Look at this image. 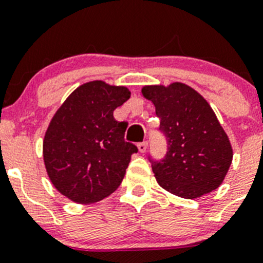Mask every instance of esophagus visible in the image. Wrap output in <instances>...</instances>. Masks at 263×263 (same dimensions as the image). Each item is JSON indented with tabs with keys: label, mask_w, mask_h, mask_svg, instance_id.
<instances>
[{
	"label": "esophagus",
	"mask_w": 263,
	"mask_h": 263,
	"mask_svg": "<svg viewBox=\"0 0 263 263\" xmlns=\"http://www.w3.org/2000/svg\"><path fill=\"white\" fill-rule=\"evenodd\" d=\"M137 147H139V152L140 153H145L147 149V142L144 141V142H140V144H137Z\"/></svg>",
	"instance_id": "obj_1"
}]
</instances>
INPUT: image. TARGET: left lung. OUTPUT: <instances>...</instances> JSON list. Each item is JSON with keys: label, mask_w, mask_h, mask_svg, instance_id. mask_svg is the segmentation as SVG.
<instances>
[{"label": "left lung", "mask_w": 263, "mask_h": 263, "mask_svg": "<svg viewBox=\"0 0 263 263\" xmlns=\"http://www.w3.org/2000/svg\"><path fill=\"white\" fill-rule=\"evenodd\" d=\"M141 92L154 104L167 140L163 159L149 157L158 183L186 199L216 190L230 168L233 149L207 100L180 82L145 86Z\"/></svg>", "instance_id": "8db88e82"}]
</instances>
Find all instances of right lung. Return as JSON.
<instances>
[{
  "instance_id": "add662e5",
  "label": "right lung",
  "mask_w": 263,
  "mask_h": 263,
  "mask_svg": "<svg viewBox=\"0 0 263 263\" xmlns=\"http://www.w3.org/2000/svg\"><path fill=\"white\" fill-rule=\"evenodd\" d=\"M131 96L123 86L92 81L59 108L43 140V160L52 185L76 203H95L121 185L137 147L124 141L126 122L113 111Z\"/></svg>"
}]
</instances>
